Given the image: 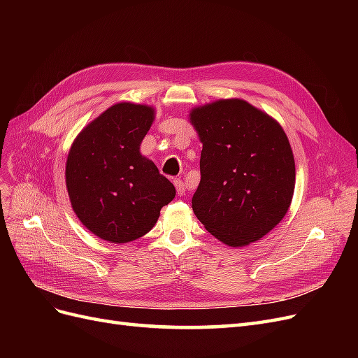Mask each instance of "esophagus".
Here are the masks:
<instances>
[{
  "instance_id": "obj_1",
  "label": "esophagus",
  "mask_w": 358,
  "mask_h": 358,
  "mask_svg": "<svg viewBox=\"0 0 358 358\" xmlns=\"http://www.w3.org/2000/svg\"><path fill=\"white\" fill-rule=\"evenodd\" d=\"M173 182H175V187H176V191H178V196H185V191H187L185 183H183L180 179H175Z\"/></svg>"
}]
</instances>
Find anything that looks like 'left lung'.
<instances>
[{
  "label": "left lung",
  "instance_id": "obj_1",
  "mask_svg": "<svg viewBox=\"0 0 358 358\" xmlns=\"http://www.w3.org/2000/svg\"><path fill=\"white\" fill-rule=\"evenodd\" d=\"M189 122L203 143L194 213L225 245L259 241L282 221L294 194L296 164L282 127L239 99L196 107Z\"/></svg>",
  "mask_w": 358,
  "mask_h": 358
}]
</instances>
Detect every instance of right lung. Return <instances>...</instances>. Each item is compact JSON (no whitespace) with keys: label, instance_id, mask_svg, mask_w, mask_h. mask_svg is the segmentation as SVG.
I'll use <instances>...</instances> for the list:
<instances>
[{"label":"right lung","instance_id":"add662e5","mask_svg":"<svg viewBox=\"0 0 358 358\" xmlns=\"http://www.w3.org/2000/svg\"><path fill=\"white\" fill-rule=\"evenodd\" d=\"M154 115V107L117 103L86 125L70 148L66 185L71 208L103 241L127 243L145 236L176 196L173 183L140 154Z\"/></svg>","mask_w":358,"mask_h":358}]
</instances>
